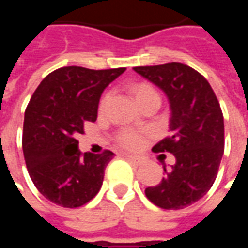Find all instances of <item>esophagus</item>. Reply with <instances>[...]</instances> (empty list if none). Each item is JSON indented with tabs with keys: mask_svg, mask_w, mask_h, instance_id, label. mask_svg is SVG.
I'll return each instance as SVG.
<instances>
[{
	"mask_svg": "<svg viewBox=\"0 0 248 248\" xmlns=\"http://www.w3.org/2000/svg\"><path fill=\"white\" fill-rule=\"evenodd\" d=\"M126 158H127V161L131 162V163H133V165H135V166H140V165L143 163V159H142V158H140V156L130 155V154H127V155H126Z\"/></svg>",
	"mask_w": 248,
	"mask_h": 248,
	"instance_id": "34e87169",
	"label": "esophagus"
}]
</instances>
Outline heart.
Masks as SVG:
<instances>
[{"label": "heart", "mask_w": 248, "mask_h": 248, "mask_svg": "<svg viewBox=\"0 0 248 248\" xmlns=\"http://www.w3.org/2000/svg\"><path fill=\"white\" fill-rule=\"evenodd\" d=\"M135 97L137 99L140 101V99H143L146 97H151V95H158V93L153 89L149 85H146V83H142V85H138V86L135 87ZM159 97V95H158ZM108 99H110V94H106L105 97L102 98V101H101V105H99V108L101 110L108 106ZM119 142L124 146V147H129V149H137V147H140L142 145V137H140L138 133H134V131H124L122 134L119 135Z\"/></svg>", "instance_id": "obj_1"}]
</instances>
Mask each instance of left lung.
I'll list each match as a JSON object with an SVG mask.
<instances>
[{
	"label": "left lung",
	"instance_id": "left-lung-1",
	"mask_svg": "<svg viewBox=\"0 0 248 248\" xmlns=\"http://www.w3.org/2000/svg\"><path fill=\"white\" fill-rule=\"evenodd\" d=\"M135 73L159 87L170 105V137L153 151H169L175 165L146 197L158 207L179 210L203 198L213 186L224 151L223 114L207 79L178 62L138 66Z\"/></svg>",
	"mask_w": 248,
	"mask_h": 248
}]
</instances>
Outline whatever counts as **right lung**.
<instances>
[{"instance_id":"right-lung-1","label":"right lung","mask_w":248,"mask_h":248,"mask_svg":"<svg viewBox=\"0 0 248 248\" xmlns=\"http://www.w3.org/2000/svg\"><path fill=\"white\" fill-rule=\"evenodd\" d=\"M124 70L66 66L46 76L33 94L25 111L22 150L31 181L50 202L81 207L99 191L114 153L82 154L76 137L97 119L103 90Z\"/></svg>"}]
</instances>
